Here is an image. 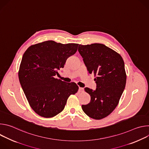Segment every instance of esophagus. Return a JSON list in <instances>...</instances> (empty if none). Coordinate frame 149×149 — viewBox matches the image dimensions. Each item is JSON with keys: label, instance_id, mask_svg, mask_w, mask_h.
Wrapping results in <instances>:
<instances>
[{"label": "esophagus", "instance_id": "esophagus-1", "mask_svg": "<svg viewBox=\"0 0 149 149\" xmlns=\"http://www.w3.org/2000/svg\"><path fill=\"white\" fill-rule=\"evenodd\" d=\"M83 91H84V88H81V87H79V92H83Z\"/></svg>", "mask_w": 149, "mask_h": 149}]
</instances>
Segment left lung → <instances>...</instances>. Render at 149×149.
<instances>
[{
    "label": "left lung",
    "instance_id": "8db88e82",
    "mask_svg": "<svg viewBox=\"0 0 149 149\" xmlns=\"http://www.w3.org/2000/svg\"><path fill=\"white\" fill-rule=\"evenodd\" d=\"M78 52L90 74H93L95 90L85 88L91 96L82 109L88 117L100 120L110 114L117 106L125 88L126 73L121 55L101 44L79 45Z\"/></svg>",
    "mask_w": 149,
    "mask_h": 149
}]
</instances>
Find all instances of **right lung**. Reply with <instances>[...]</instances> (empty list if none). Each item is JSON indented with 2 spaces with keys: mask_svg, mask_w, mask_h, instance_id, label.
<instances>
[{
  "mask_svg": "<svg viewBox=\"0 0 149 149\" xmlns=\"http://www.w3.org/2000/svg\"><path fill=\"white\" fill-rule=\"evenodd\" d=\"M78 45L47 40L31 45L24 54L19 79L30 106L39 116H56L64 109L70 95L77 93L75 83L65 82L54 76L77 52Z\"/></svg>",
  "mask_w": 149,
  "mask_h": 149,
  "instance_id": "add662e5",
  "label": "right lung"
}]
</instances>
